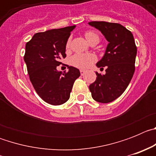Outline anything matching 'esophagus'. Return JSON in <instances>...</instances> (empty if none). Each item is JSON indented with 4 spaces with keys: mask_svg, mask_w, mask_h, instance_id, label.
<instances>
[{
    "mask_svg": "<svg viewBox=\"0 0 156 156\" xmlns=\"http://www.w3.org/2000/svg\"><path fill=\"white\" fill-rule=\"evenodd\" d=\"M80 72L81 76H83L85 74V73H86V71H85V70H83V69H81Z\"/></svg>",
    "mask_w": 156,
    "mask_h": 156,
    "instance_id": "34e87169",
    "label": "esophagus"
}]
</instances>
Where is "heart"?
<instances>
[{"label":"heart","mask_w":156,"mask_h":156,"mask_svg":"<svg viewBox=\"0 0 156 156\" xmlns=\"http://www.w3.org/2000/svg\"><path fill=\"white\" fill-rule=\"evenodd\" d=\"M85 37L89 43L94 40L99 41V37L93 31H87L85 33ZM71 40L69 39L66 44V50L68 51L70 49ZM97 60V57L94 54H76L70 59V62L75 67L79 69H88Z\"/></svg>","instance_id":"heart-1"}]
</instances>
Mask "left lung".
Listing matches in <instances>:
<instances>
[{
  "label": "left lung",
  "mask_w": 156,
  "mask_h": 156,
  "mask_svg": "<svg viewBox=\"0 0 156 156\" xmlns=\"http://www.w3.org/2000/svg\"><path fill=\"white\" fill-rule=\"evenodd\" d=\"M108 42L104 56L96 64L105 74L96 72V80L89 86L91 96L98 102L108 103L115 100L126 90L135 70L137 47L132 33L119 23L90 22Z\"/></svg>",
  "instance_id": "obj_1"
}]
</instances>
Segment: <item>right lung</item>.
<instances>
[{"mask_svg":"<svg viewBox=\"0 0 156 156\" xmlns=\"http://www.w3.org/2000/svg\"><path fill=\"white\" fill-rule=\"evenodd\" d=\"M75 27L37 33L26 44L24 61L30 80L37 94L48 104L66 102L74 82L80 76V70L73 66L64 73L57 70L60 60L66 57V44Z\"/></svg>","mask_w":156,"mask_h":156,"instance_id":"add662e5","label":"right lung"}]
</instances>
